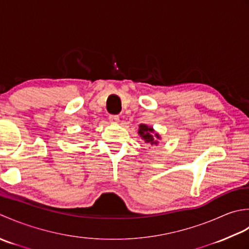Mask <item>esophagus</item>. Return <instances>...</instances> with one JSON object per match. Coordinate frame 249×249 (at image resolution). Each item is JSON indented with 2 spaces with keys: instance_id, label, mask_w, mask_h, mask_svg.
Masks as SVG:
<instances>
[{
  "instance_id": "1",
  "label": "esophagus",
  "mask_w": 249,
  "mask_h": 249,
  "mask_svg": "<svg viewBox=\"0 0 249 249\" xmlns=\"http://www.w3.org/2000/svg\"><path fill=\"white\" fill-rule=\"evenodd\" d=\"M109 121L111 124H118L119 123V117H118V116L110 115L109 116Z\"/></svg>"
}]
</instances>
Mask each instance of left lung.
<instances>
[{"label":"left lung","mask_w":249,"mask_h":249,"mask_svg":"<svg viewBox=\"0 0 249 249\" xmlns=\"http://www.w3.org/2000/svg\"><path fill=\"white\" fill-rule=\"evenodd\" d=\"M138 133L141 136V139L143 140L146 144L157 146L159 144V141L161 140L160 134L154 130L153 126H149L144 124L139 125Z\"/></svg>","instance_id":"8db88e82"}]
</instances>
